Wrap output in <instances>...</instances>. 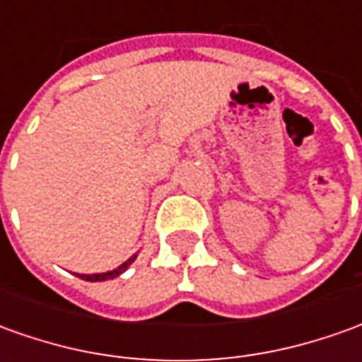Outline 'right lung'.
Instances as JSON below:
<instances>
[{"instance_id":"right-lung-1","label":"right lung","mask_w":362,"mask_h":362,"mask_svg":"<svg viewBox=\"0 0 362 362\" xmlns=\"http://www.w3.org/2000/svg\"><path fill=\"white\" fill-rule=\"evenodd\" d=\"M138 258V254H134L132 258H128V260L124 262V264H119L118 268H114V270L110 272H102V274H78V278H82V280L86 281H106V280H114V278H118L119 274H124V272L128 270L129 264Z\"/></svg>"}]
</instances>
